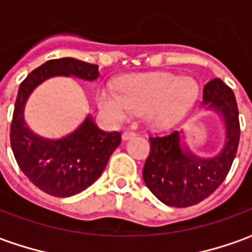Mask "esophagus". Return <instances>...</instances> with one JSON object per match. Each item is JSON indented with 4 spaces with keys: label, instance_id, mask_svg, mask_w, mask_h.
I'll return each mask as SVG.
<instances>
[{
    "label": "esophagus",
    "instance_id": "esophagus-1",
    "mask_svg": "<svg viewBox=\"0 0 252 252\" xmlns=\"http://www.w3.org/2000/svg\"><path fill=\"white\" fill-rule=\"evenodd\" d=\"M136 135L133 133V132H123V135H121V139L123 140H129L132 137H135Z\"/></svg>",
    "mask_w": 252,
    "mask_h": 252
}]
</instances>
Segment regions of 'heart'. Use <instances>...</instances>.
I'll return each instance as SVG.
<instances>
[{
    "label": "heart",
    "mask_w": 252,
    "mask_h": 252,
    "mask_svg": "<svg viewBox=\"0 0 252 252\" xmlns=\"http://www.w3.org/2000/svg\"><path fill=\"white\" fill-rule=\"evenodd\" d=\"M198 94L200 88L194 78L148 72L126 78L119 89L101 86L97 101L99 109L115 123H124L136 112H144L151 126L169 129L188 115Z\"/></svg>",
    "instance_id": "1"
}]
</instances>
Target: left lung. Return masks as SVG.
Here are the masks:
<instances>
[{"label": "left lung", "mask_w": 252, "mask_h": 252, "mask_svg": "<svg viewBox=\"0 0 252 252\" xmlns=\"http://www.w3.org/2000/svg\"><path fill=\"white\" fill-rule=\"evenodd\" d=\"M202 104L206 110L219 115L224 126V143L213 157H198L184 142V132L150 137L148 155L143 180L153 194L163 204L177 208L205 200L225 180L238 151L240 126L235 94L215 78L204 88Z\"/></svg>", "instance_id": "left-lung-1"}]
</instances>
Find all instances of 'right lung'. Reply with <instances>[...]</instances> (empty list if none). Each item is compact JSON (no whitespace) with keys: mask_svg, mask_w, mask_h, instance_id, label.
Listing matches in <instances>:
<instances>
[{"mask_svg":"<svg viewBox=\"0 0 252 252\" xmlns=\"http://www.w3.org/2000/svg\"><path fill=\"white\" fill-rule=\"evenodd\" d=\"M54 77H74L93 82L98 66L74 58L48 61L21 82L10 126V146L28 180L47 194L71 197L98 180L109 157L121 143L120 132L99 129L92 115L61 139L37 135L25 121V105L39 85Z\"/></svg>","mask_w":252,"mask_h":252,"instance_id":"right-lung-1","label":"right lung"}]
</instances>
